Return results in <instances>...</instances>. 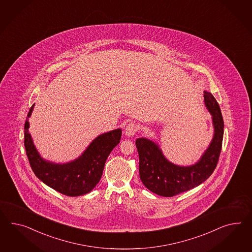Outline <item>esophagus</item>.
Instances as JSON below:
<instances>
[{
	"label": "esophagus",
	"instance_id": "1",
	"mask_svg": "<svg viewBox=\"0 0 252 252\" xmlns=\"http://www.w3.org/2000/svg\"><path fill=\"white\" fill-rule=\"evenodd\" d=\"M136 131H137V126L136 125L133 123H130L125 128V134L127 136H133L136 134Z\"/></svg>",
	"mask_w": 252,
	"mask_h": 252
}]
</instances>
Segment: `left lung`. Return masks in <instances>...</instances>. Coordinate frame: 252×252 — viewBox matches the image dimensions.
I'll use <instances>...</instances> for the list:
<instances>
[{"instance_id":"8db88e82","label":"left lung","mask_w":252,"mask_h":252,"mask_svg":"<svg viewBox=\"0 0 252 252\" xmlns=\"http://www.w3.org/2000/svg\"><path fill=\"white\" fill-rule=\"evenodd\" d=\"M204 104L212 115L214 136L196 163L179 166L169 161L158 145L145 137L137 138L139 177L144 185L158 195L171 197L203 184L216 169L222 149L224 121L216 98L204 92Z\"/></svg>"}]
</instances>
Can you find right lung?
I'll return each instance as SVG.
<instances>
[{
	"instance_id": "obj_1",
	"label": "right lung",
	"mask_w": 252,
	"mask_h": 252,
	"mask_svg": "<svg viewBox=\"0 0 252 252\" xmlns=\"http://www.w3.org/2000/svg\"><path fill=\"white\" fill-rule=\"evenodd\" d=\"M34 104L28 112L25 123V148L35 176L50 188L67 196H80L95 187L102 175L104 164L111 151L120 142L122 130H112L94 138L81 156L67 163H54L41 158L28 131V119Z\"/></svg>"
}]
</instances>
